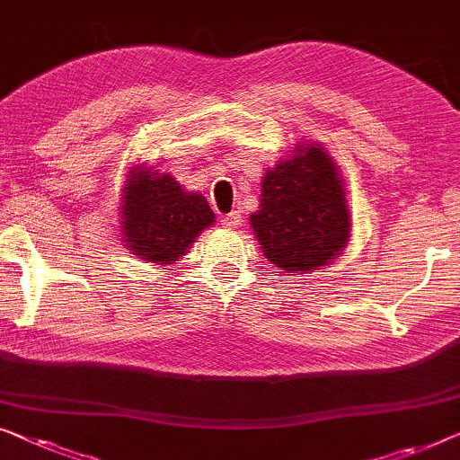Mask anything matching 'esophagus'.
Wrapping results in <instances>:
<instances>
[{
    "mask_svg": "<svg viewBox=\"0 0 460 460\" xmlns=\"http://www.w3.org/2000/svg\"><path fill=\"white\" fill-rule=\"evenodd\" d=\"M222 224H224L226 230H236V228H241L243 217H241V214H238V211H230L228 216L222 217Z\"/></svg>",
    "mask_w": 460,
    "mask_h": 460,
    "instance_id": "34e87169",
    "label": "esophagus"
}]
</instances>
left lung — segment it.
<instances>
[{"label":"left lung","instance_id":"1","mask_svg":"<svg viewBox=\"0 0 460 460\" xmlns=\"http://www.w3.org/2000/svg\"><path fill=\"white\" fill-rule=\"evenodd\" d=\"M249 222L265 259L286 276L309 274L341 255L352 219L344 178L322 143L298 141L265 170Z\"/></svg>","mask_w":460,"mask_h":460}]
</instances>
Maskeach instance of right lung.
I'll return each mask as SVG.
<instances>
[{
  "instance_id": "1",
  "label": "right lung",
  "mask_w": 460,
  "mask_h": 460,
  "mask_svg": "<svg viewBox=\"0 0 460 460\" xmlns=\"http://www.w3.org/2000/svg\"><path fill=\"white\" fill-rule=\"evenodd\" d=\"M214 222L208 199L186 190L168 172L138 164L126 174L119 232L126 249L141 261L162 268L174 265Z\"/></svg>"
}]
</instances>
